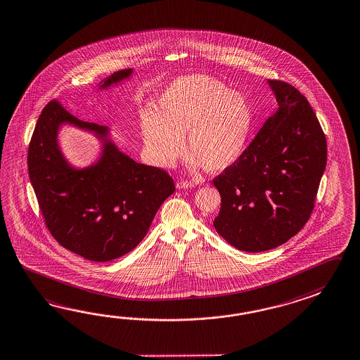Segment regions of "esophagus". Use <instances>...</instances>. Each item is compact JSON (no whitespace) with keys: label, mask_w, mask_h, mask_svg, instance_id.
Returning a JSON list of instances; mask_svg holds the SVG:
<instances>
[{"label":"esophagus","mask_w":360,"mask_h":360,"mask_svg":"<svg viewBox=\"0 0 360 360\" xmlns=\"http://www.w3.org/2000/svg\"><path fill=\"white\" fill-rule=\"evenodd\" d=\"M193 186H195V184L191 181H181V182L176 184V188H179V190L181 188H191Z\"/></svg>","instance_id":"obj_1"}]
</instances>
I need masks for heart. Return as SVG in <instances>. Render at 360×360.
I'll return each instance as SVG.
<instances>
[{"instance_id":"b5f03b06","label":"heart","mask_w":360,"mask_h":360,"mask_svg":"<svg viewBox=\"0 0 360 360\" xmlns=\"http://www.w3.org/2000/svg\"><path fill=\"white\" fill-rule=\"evenodd\" d=\"M248 101L222 81L204 75L174 81L158 99V112L139 115L144 150L153 164L170 168L184 150L192 164L221 172L239 159L252 127Z\"/></svg>"}]
</instances>
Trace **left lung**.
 I'll return each mask as SVG.
<instances>
[{"label": "left lung", "mask_w": 360, "mask_h": 360, "mask_svg": "<svg viewBox=\"0 0 360 360\" xmlns=\"http://www.w3.org/2000/svg\"><path fill=\"white\" fill-rule=\"evenodd\" d=\"M279 110L213 179L221 195L217 232L244 252L276 248L301 231L315 208L327 139L306 96L269 80Z\"/></svg>", "instance_id": "8db88e82"}]
</instances>
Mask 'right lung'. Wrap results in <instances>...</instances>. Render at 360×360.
<instances>
[{
  "label": "right lung",
  "mask_w": 360,
  "mask_h": 360,
  "mask_svg": "<svg viewBox=\"0 0 360 360\" xmlns=\"http://www.w3.org/2000/svg\"><path fill=\"white\" fill-rule=\"evenodd\" d=\"M121 70L101 88L127 79ZM94 130L104 138L107 128L80 120L58 99L41 112L28 147V174L44 222L63 247L94 262H107L136 248L164 200L176 191L165 170L130 159L107 141L103 156L91 168L75 170L56 144L60 124Z\"/></svg>",
  "instance_id": "1"
}]
</instances>
